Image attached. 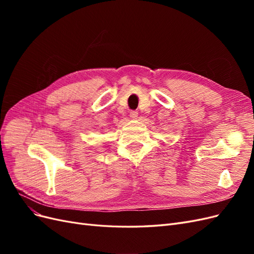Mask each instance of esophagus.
Masks as SVG:
<instances>
[{"instance_id":"obj_1","label":"esophagus","mask_w":254,"mask_h":254,"mask_svg":"<svg viewBox=\"0 0 254 254\" xmlns=\"http://www.w3.org/2000/svg\"><path fill=\"white\" fill-rule=\"evenodd\" d=\"M137 111H131L130 112V118H131L132 120H136V118H137Z\"/></svg>"}]
</instances>
